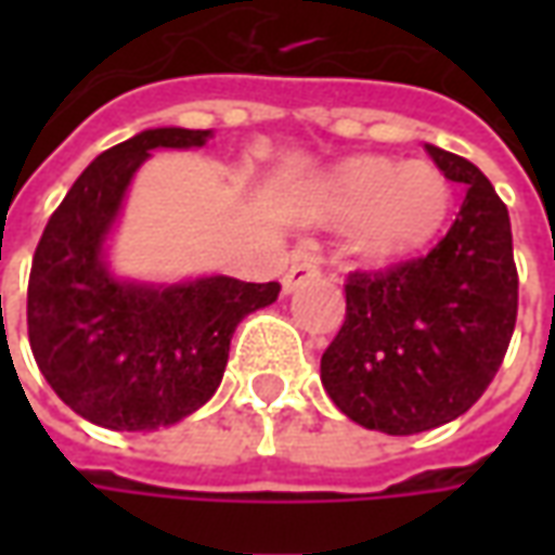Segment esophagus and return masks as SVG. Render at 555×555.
Instances as JSON below:
<instances>
[{
  "instance_id": "obj_1",
  "label": "esophagus",
  "mask_w": 555,
  "mask_h": 555,
  "mask_svg": "<svg viewBox=\"0 0 555 555\" xmlns=\"http://www.w3.org/2000/svg\"><path fill=\"white\" fill-rule=\"evenodd\" d=\"M318 273H321V267H318V258H314L312 249H297L294 258H291L288 273L282 279V291H285V294H294L300 285L318 279Z\"/></svg>"
}]
</instances>
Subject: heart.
Masks as SVG:
<instances>
[{"instance_id": "b5f03b06", "label": "heart", "mask_w": 555, "mask_h": 555, "mask_svg": "<svg viewBox=\"0 0 555 555\" xmlns=\"http://www.w3.org/2000/svg\"><path fill=\"white\" fill-rule=\"evenodd\" d=\"M452 190L430 163L398 166L386 157H353L338 163L321 183L318 219L326 225H353L357 249L372 261L413 255L442 229Z\"/></svg>"}]
</instances>
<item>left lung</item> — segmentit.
<instances>
[{"label":"left lung","instance_id":"8db88e82","mask_svg":"<svg viewBox=\"0 0 555 555\" xmlns=\"http://www.w3.org/2000/svg\"><path fill=\"white\" fill-rule=\"evenodd\" d=\"M464 183L452 229L425 258L348 276V314L321 357V384L350 422L392 437L440 428L500 372L517 321L512 219L469 159L425 145Z\"/></svg>","mask_w":555,"mask_h":555}]
</instances>
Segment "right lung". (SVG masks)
Here are the masks:
<instances>
[{"instance_id": "obj_1", "label": "right lung", "mask_w": 555, "mask_h": 555, "mask_svg": "<svg viewBox=\"0 0 555 555\" xmlns=\"http://www.w3.org/2000/svg\"><path fill=\"white\" fill-rule=\"evenodd\" d=\"M214 130L154 127L103 151L67 190L29 276V345L67 408L109 430L169 428L210 401L246 314L276 302L279 282L115 273L109 243L130 183L157 147H205Z\"/></svg>"}]
</instances>
